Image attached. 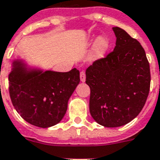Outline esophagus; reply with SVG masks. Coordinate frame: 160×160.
<instances>
[{
  "instance_id": "obj_1",
  "label": "esophagus",
  "mask_w": 160,
  "mask_h": 160,
  "mask_svg": "<svg viewBox=\"0 0 160 160\" xmlns=\"http://www.w3.org/2000/svg\"><path fill=\"white\" fill-rule=\"evenodd\" d=\"M80 79H81V82H82L86 81V75H85L84 72H80Z\"/></svg>"
}]
</instances>
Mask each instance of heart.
<instances>
[{
	"label": "heart",
	"mask_w": 160,
	"mask_h": 160,
	"mask_svg": "<svg viewBox=\"0 0 160 160\" xmlns=\"http://www.w3.org/2000/svg\"><path fill=\"white\" fill-rule=\"evenodd\" d=\"M85 42L87 44H91V43L94 42L91 56H90V59L92 62H96V61H98L104 58L110 45L109 40L108 38H102V37L97 38V39H95L94 38H88L85 40Z\"/></svg>",
	"instance_id": "b5f03b06"
}]
</instances>
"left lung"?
I'll return each mask as SVG.
<instances>
[{
	"label": "left lung",
	"mask_w": 160,
	"mask_h": 160,
	"mask_svg": "<svg viewBox=\"0 0 160 160\" xmlns=\"http://www.w3.org/2000/svg\"><path fill=\"white\" fill-rule=\"evenodd\" d=\"M112 30L117 38L113 52L86 70L90 113L107 128L120 127L135 118L150 88L149 63L143 47L122 28Z\"/></svg>",
	"instance_id": "obj_1"
}]
</instances>
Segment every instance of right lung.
<instances>
[{
  "instance_id": "1",
  "label": "right lung",
  "mask_w": 160,
  "mask_h": 160,
  "mask_svg": "<svg viewBox=\"0 0 160 160\" xmlns=\"http://www.w3.org/2000/svg\"><path fill=\"white\" fill-rule=\"evenodd\" d=\"M9 73L10 97L15 109L27 122L39 128L58 124L80 82L79 71H51L14 59Z\"/></svg>"
}]
</instances>
